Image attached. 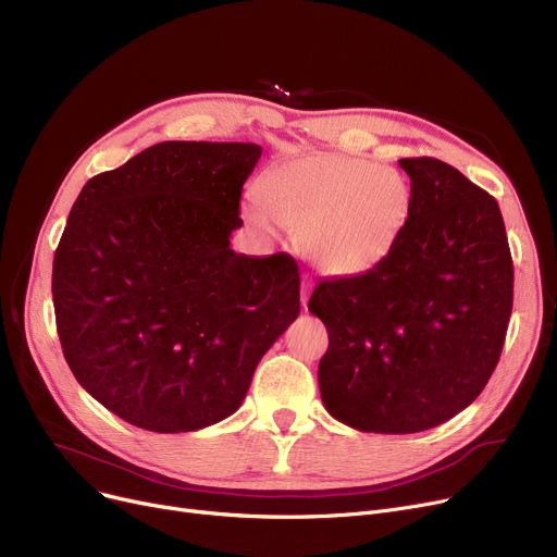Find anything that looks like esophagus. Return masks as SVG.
<instances>
[{"label": "esophagus", "instance_id": "esophagus-1", "mask_svg": "<svg viewBox=\"0 0 557 557\" xmlns=\"http://www.w3.org/2000/svg\"><path fill=\"white\" fill-rule=\"evenodd\" d=\"M309 294H311V282L305 277V280H302V286H300V300H302L305 307H307V302H309Z\"/></svg>", "mask_w": 557, "mask_h": 557}]
</instances>
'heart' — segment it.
Returning <instances> with one entry per match:
<instances>
[{"label": "heart", "instance_id": "obj_1", "mask_svg": "<svg viewBox=\"0 0 557 557\" xmlns=\"http://www.w3.org/2000/svg\"><path fill=\"white\" fill-rule=\"evenodd\" d=\"M257 200L244 208L255 230L273 234L280 223L320 271L352 277L395 250L413 212V187L388 164L307 153L263 171Z\"/></svg>", "mask_w": 557, "mask_h": 557}]
</instances>
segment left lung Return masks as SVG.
<instances>
[{"mask_svg": "<svg viewBox=\"0 0 557 557\" xmlns=\"http://www.w3.org/2000/svg\"><path fill=\"white\" fill-rule=\"evenodd\" d=\"M413 212L376 269L320 282L327 413L366 433H418L470 406L499 363L512 257L499 205L435 158H404Z\"/></svg>", "mask_w": 557, "mask_h": 557, "instance_id": "obj_1", "label": "left lung"}]
</instances>
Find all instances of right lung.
Listing matches in <instances>:
<instances>
[{
  "instance_id": "add662e5",
  "label": "right lung",
  "mask_w": 557,
  "mask_h": 557,
  "mask_svg": "<svg viewBox=\"0 0 557 557\" xmlns=\"http://www.w3.org/2000/svg\"><path fill=\"white\" fill-rule=\"evenodd\" d=\"M248 141H160L81 189L53 255L58 338L76 382L156 433L216 424L300 313L298 263L237 255Z\"/></svg>"
}]
</instances>
